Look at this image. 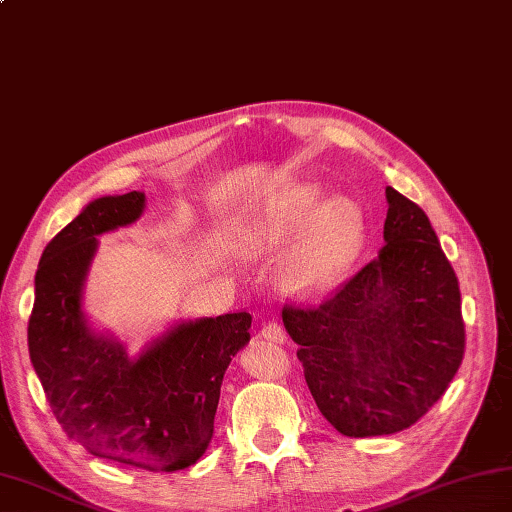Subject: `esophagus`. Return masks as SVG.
<instances>
[{
  "label": "esophagus",
  "mask_w": 512,
  "mask_h": 512,
  "mask_svg": "<svg viewBox=\"0 0 512 512\" xmlns=\"http://www.w3.org/2000/svg\"><path fill=\"white\" fill-rule=\"evenodd\" d=\"M262 336H264L266 341H270V343H284V341H286V332H284V328H281V325H279V323H275V321H268V323H264Z\"/></svg>",
  "instance_id": "obj_1"
}]
</instances>
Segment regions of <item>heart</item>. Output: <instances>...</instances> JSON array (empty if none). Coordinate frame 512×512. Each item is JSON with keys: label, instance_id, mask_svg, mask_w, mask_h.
<instances>
[{"label": "heart", "instance_id": "heart-1", "mask_svg": "<svg viewBox=\"0 0 512 512\" xmlns=\"http://www.w3.org/2000/svg\"><path fill=\"white\" fill-rule=\"evenodd\" d=\"M281 286L295 297L330 292L350 270L365 239V215L352 198L325 200L319 182H299L275 191L250 222L244 248L266 257L288 246Z\"/></svg>", "mask_w": 512, "mask_h": 512}]
</instances>
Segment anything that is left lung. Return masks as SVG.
Instances as JSON below:
<instances>
[{
  "instance_id": "8db88e82",
  "label": "left lung",
  "mask_w": 512,
  "mask_h": 512,
  "mask_svg": "<svg viewBox=\"0 0 512 512\" xmlns=\"http://www.w3.org/2000/svg\"><path fill=\"white\" fill-rule=\"evenodd\" d=\"M378 257L319 308L281 317L323 418L350 438L411 427L464 356L458 277L418 204L387 187Z\"/></svg>"
}]
</instances>
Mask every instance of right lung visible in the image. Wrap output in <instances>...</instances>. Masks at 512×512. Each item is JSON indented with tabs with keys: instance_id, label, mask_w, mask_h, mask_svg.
<instances>
[{
	"instance_id": "right-lung-1",
	"label": "right lung",
	"mask_w": 512,
	"mask_h": 512,
	"mask_svg": "<svg viewBox=\"0 0 512 512\" xmlns=\"http://www.w3.org/2000/svg\"><path fill=\"white\" fill-rule=\"evenodd\" d=\"M143 211L145 193L105 195L54 235L35 275L28 350L68 438L96 458L171 473L209 447L224 372L250 341L253 319L233 312L180 321L138 356L94 330L83 288L99 235L134 224Z\"/></svg>"
}]
</instances>
